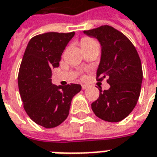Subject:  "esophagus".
<instances>
[{"instance_id": "esophagus-1", "label": "esophagus", "mask_w": 157, "mask_h": 157, "mask_svg": "<svg viewBox=\"0 0 157 157\" xmlns=\"http://www.w3.org/2000/svg\"><path fill=\"white\" fill-rule=\"evenodd\" d=\"M82 88L83 89V90H85V89L87 88V86L84 85V84H82Z\"/></svg>"}]
</instances>
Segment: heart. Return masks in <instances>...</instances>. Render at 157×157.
I'll list each match as a JSON object with an SVG mask.
<instances>
[{
  "label": "heart",
  "instance_id": "heart-1",
  "mask_svg": "<svg viewBox=\"0 0 157 157\" xmlns=\"http://www.w3.org/2000/svg\"><path fill=\"white\" fill-rule=\"evenodd\" d=\"M81 44H82V48H83V49L90 48H99V43L98 42V40H96L95 39L91 38V37H88V36L82 38V41H81Z\"/></svg>",
  "mask_w": 157,
  "mask_h": 157
}]
</instances>
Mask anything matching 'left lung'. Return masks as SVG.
<instances>
[{
    "instance_id": "obj_1",
    "label": "left lung",
    "mask_w": 157,
    "mask_h": 157,
    "mask_svg": "<svg viewBox=\"0 0 157 157\" xmlns=\"http://www.w3.org/2000/svg\"><path fill=\"white\" fill-rule=\"evenodd\" d=\"M102 46L97 81L107 78L109 90L99 89V98L92 103L96 116L108 122H119L135 109L141 90L143 71L140 59L131 41L109 25L86 30Z\"/></svg>"
}]
</instances>
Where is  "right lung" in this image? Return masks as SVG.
Listing matches in <instances>:
<instances>
[{"label":"right lung","instance_id":"1","mask_svg":"<svg viewBox=\"0 0 157 157\" xmlns=\"http://www.w3.org/2000/svg\"><path fill=\"white\" fill-rule=\"evenodd\" d=\"M75 35L71 33H45L29 41L20 65L18 88L27 114L37 124L55 128L69 115L73 97L82 90L79 84H52V71Z\"/></svg>","mask_w":157,"mask_h":157}]
</instances>
